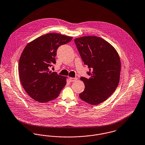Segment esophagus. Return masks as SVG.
Instances as JSON below:
<instances>
[{"mask_svg": "<svg viewBox=\"0 0 145 145\" xmlns=\"http://www.w3.org/2000/svg\"><path fill=\"white\" fill-rule=\"evenodd\" d=\"M77 79H78V78H77V77H76V78H72V77H69V81H70L71 82H74V81L77 80Z\"/></svg>", "mask_w": 145, "mask_h": 145, "instance_id": "34e87169", "label": "esophagus"}]
</instances>
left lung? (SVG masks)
Listing matches in <instances>:
<instances>
[{
  "mask_svg": "<svg viewBox=\"0 0 145 145\" xmlns=\"http://www.w3.org/2000/svg\"><path fill=\"white\" fill-rule=\"evenodd\" d=\"M74 42L84 64L89 68V79L81 77L85 89L79 97L90 105L106 100L116 90L120 78L121 64L114 48L101 38L86 36Z\"/></svg>",
  "mask_w": 145,
  "mask_h": 145,
  "instance_id": "left-lung-1",
  "label": "left lung"
}]
</instances>
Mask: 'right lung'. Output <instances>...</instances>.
Masks as SVG:
<instances>
[{
  "label": "right lung",
  "instance_id": "1",
  "mask_svg": "<svg viewBox=\"0 0 145 145\" xmlns=\"http://www.w3.org/2000/svg\"><path fill=\"white\" fill-rule=\"evenodd\" d=\"M72 37L48 33L28 43L20 56L18 72L26 93L38 102H48L57 98L66 84V77L49 71L56 63L58 48L68 43Z\"/></svg>",
  "mask_w": 145,
  "mask_h": 145
}]
</instances>
